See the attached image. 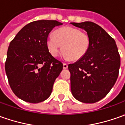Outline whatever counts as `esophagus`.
I'll return each mask as SVG.
<instances>
[{
    "label": "esophagus",
    "instance_id": "esophagus-1",
    "mask_svg": "<svg viewBox=\"0 0 125 125\" xmlns=\"http://www.w3.org/2000/svg\"><path fill=\"white\" fill-rule=\"evenodd\" d=\"M63 69H67L68 68V64L66 63H63Z\"/></svg>",
    "mask_w": 125,
    "mask_h": 125
}]
</instances>
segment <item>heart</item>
I'll return each mask as SVG.
<instances>
[{"label": "heart", "instance_id": "b5f03b06", "mask_svg": "<svg viewBox=\"0 0 125 125\" xmlns=\"http://www.w3.org/2000/svg\"><path fill=\"white\" fill-rule=\"evenodd\" d=\"M46 46L53 57L59 55L62 46L66 58L78 61L87 54L90 46V38L87 33L79 29L65 27L55 31L54 35L48 36Z\"/></svg>", "mask_w": 125, "mask_h": 125}]
</instances>
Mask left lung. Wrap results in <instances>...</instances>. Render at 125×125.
I'll return each instance as SVG.
<instances>
[{
    "mask_svg": "<svg viewBox=\"0 0 125 125\" xmlns=\"http://www.w3.org/2000/svg\"><path fill=\"white\" fill-rule=\"evenodd\" d=\"M70 24L84 29L90 38L87 54L68 65L71 92L78 101L94 103L104 98L117 80L120 66L118 48L115 40L98 24Z\"/></svg>",
    "mask_w": 125,
    "mask_h": 125,
    "instance_id": "obj_1",
    "label": "left lung"
}]
</instances>
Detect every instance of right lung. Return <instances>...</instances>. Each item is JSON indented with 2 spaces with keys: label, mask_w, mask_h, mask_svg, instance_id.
I'll return each mask as SVG.
<instances>
[{
  "label": "right lung",
  "mask_w": 125,
  "mask_h": 125,
  "mask_svg": "<svg viewBox=\"0 0 125 125\" xmlns=\"http://www.w3.org/2000/svg\"><path fill=\"white\" fill-rule=\"evenodd\" d=\"M62 23L41 20L30 22L10 42L5 71L13 92L24 101L38 103L50 96L63 63L53 57L46 46L49 33Z\"/></svg>",
  "instance_id": "obj_1"
}]
</instances>
